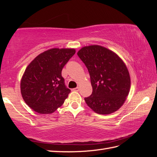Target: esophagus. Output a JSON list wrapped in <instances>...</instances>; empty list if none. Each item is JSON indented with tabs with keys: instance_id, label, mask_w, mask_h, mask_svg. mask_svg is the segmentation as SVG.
<instances>
[{
	"instance_id": "1",
	"label": "esophagus",
	"mask_w": 157,
	"mask_h": 157,
	"mask_svg": "<svg viewBox=\"0 0 157 157\" xmlns=\"http://www.w3.org/2000/svg\"><path fill=\"white\" fill-rule=\"evenodd\" d=\"M73 91H75V92H78L79 90V87H76L75 88H73Z\"/></svg>"
}]
</instances>
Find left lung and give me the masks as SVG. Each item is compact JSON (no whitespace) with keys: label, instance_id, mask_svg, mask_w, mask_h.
I'll list each match as a JSON object with an SVG mask.
<instances>
[{"label":"left lung","instance_id":"1","mask_svg":"<svg viewBox=\"0 0 157 157\" xmlns=\"http://www.w3.org/2000/svg\"><path fill=\"white\" fill-rule=\"evenodd\" d=\"M78 55L87 67L92 94L84 98L96 113L107 115L121 107L130 88V77L125 63L115 52L102 46H85Z\"/></svg>","mask_w":157,"mask_h":157}]
</instances>
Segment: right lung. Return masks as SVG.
<instances>
[{
  "instance_id": "1",
  "label": "right lung",
  "mask_w": 157,
  "mask_h": 157,
  "mask_svg": "<svg viewBox=\"0 0 157 157\" xmlns=\"http://www.w3.org/2000/svg\"><path fill=\"white\" fill-rule=\"evenodd\" d=\"M75 53L72 48L50 49L36 56L26 68L21 92L34 111L50 114L64 103L71 90L65 86L61 72Z\"/></svg>"
}]
</instances>
